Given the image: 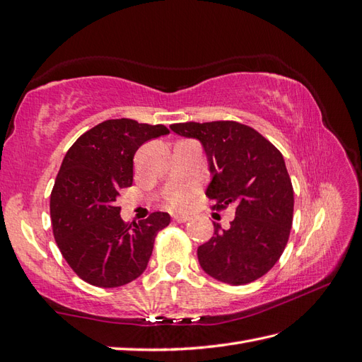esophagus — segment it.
<instances>
[{"instance_id": "esophagus-1", "label": "esophagus", "mask_w": 362, "mask_h": 362, "mask_svg": "<svg viewBox=\"0 0 362 362\" xmlns=\"http://www.w3.org/2000/svg\"><path fill=\"white\" fill-rule=\"evenodd\" d=\"M173 219H174V222H177V223H187L188 221H189V216H174L173 217Z\"/></svg>"}]
</instances>
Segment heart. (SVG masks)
<instances>
[{
	"label": "heart",
	"instance_id": "heart-1",
	"mask_svg": "<svg viewBox=\"0 0 362 362\" xmlns=\"http://www.w3.org/2000/svg\"><path fill=\"white\" fill-rule=\"evenodd\" d=\"M192 192H194V188L192 187H179V188L171 189L166 196L168 206L173 209L187 208L192 197Z\"/></svg>",
	"mask_w": 362,
	"mask_h": 362
}]
</instances>
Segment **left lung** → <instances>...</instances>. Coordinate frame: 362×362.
Wrapping results in <instances>:
<instances>
[{
    "label": "left lung",
    "mask_w": 362,
    "mask_h": 362,
    "mask_svg": "<svg viewBox=\"0 0 362 362\" xmlns=\"http://www.w3.org/2000/svg\"><path fill=\"white\" fill-rule=\"evenodd\" d=\"M174 132L202 141L213 180L211 209H236L230 228L197 248L199 264L214 279L245 285L272 270L282 256L293 223V185L284 157L262 134L231 120L171 124Z\"/></svg>",
    "instance_id": "obj_1"
}]
</instances>
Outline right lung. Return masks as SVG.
<instances>
[{
	"label": "right lung",
	"mask_w": 362,
	"mask_h": 362,
	"mask_svg": "<svg viewBox=\"0 0 362 362\" xmlns=\"http://www.w3.org/2000/svg\"><path fill=\"white\" fill-rule=\"evenodd\" d=\"M165 124L115 119L86 131L67 151L50 192V221L58 248L80 279L122 287L146 270L168 213L124 222L115 200L132 185L134 156L143 143L168 134Z\"/></svg>",
	"instance_id": "right-lung-1"
}]
</instances>
